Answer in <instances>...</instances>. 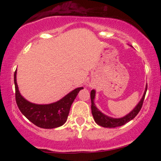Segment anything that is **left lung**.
I'll return each mask as SVG.
<instances>
[{
	"label": "left lung",
	"instance_id": "obj_1",
	"mask_svg": "<svg viewBox=\"0 0 161 161\" xmlns=\"http://www.w3.org/2000/svg\"><path fill=\"white\" fill-rule=\"evenodd\" d=\"M147 86H146L145 93H144L143 96H142L141 101H139V103L137 104V106L133 110H132L129 114L125 115V116L121 118H113L110 117V116H106L105 114L101 113L100 110L96 108L95 102H94V100H95V90H92L91 92V101H92V114L93 115L94 119H95V123L97 125H101V126L106 127V128H115L117 126H121L125 124L126 123H128L130 120H132V119H134L136 117V115L138 114V112L141 110L142 104H143L144 99H145L146 92H147Z\"/></svg>",
	"mask_w": 161,
	"mask_h": 161
}]
</instances>
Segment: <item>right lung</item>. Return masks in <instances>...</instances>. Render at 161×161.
<instances>
[{
  "label": "right lung",
  "instance_id": "obj_1",
  "mask_svg": "<svg viewBox=\"0 0 161 161\" xmlns=\"http://www.w3.org/2000/svg\"><path fill=\"white\" fill-rule=\"evenodd\" d=\"M16 102L22 114L33 124L43 129H53L66 123L70 108L82 87L69 92L60 101L49 104H36L20 95L16 83V70L14 73Z\"/></svg>",
  "mask_w": 161,
  "mask_h": 161
}]
</instances>
